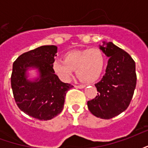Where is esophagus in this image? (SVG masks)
<instances>
[{
    "mask_svg": "<svg viewBox=\"0 0 148 148\" xmlns=\"http://www.w3.org/2000/svg\"><path fill=\"white\" fill-rule=\"evenodd\" d=\"M75 88H78V89H83L86 87V86H84V85H78V86H75Z\"/></svg>",
    "mask_w": 148,
    "mask_h": 148,
    "instance_id": "34e87169",
    "label": "esophagus"
}]
</instances>
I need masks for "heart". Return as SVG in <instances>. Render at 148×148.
<instances>
[{"instance_id": "1", "label": "heart", "mask_w": 148, "mask_h": 148, "mask_svg": "<svg viewBox=\"0 0 148 148\" xmlns=\"http://www.w3.org/2000/svg\"><path fill=\"white\" fill-rule=\"evenodd\" d=\"M64 61L55 60L52 69L63 82H69L76 70L81 80L91 83L98 80L106 69V56L98 47L85 48L66 52L63 55Z\"/></svg>"}]
</instances>
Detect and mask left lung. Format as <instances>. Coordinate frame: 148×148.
Here are the masks:
<instances>
[{
    "label": "left lung",
    "mask_w": 148,
    "mask_h": 148,
    "mask_svg": "<svg viewBox=\"0 0 148 148\" xmlns=\"http://www.w3.org/2000/svg\"><path fill=\"white\" fill-rule=\"evenodd\" d=\"M100 48L109 58L106 74L95 84L97 96L87 102L90 112L109 120L126 110L136 86V63L130 55L112 42Z\"/></svg>",
    "instance_id": "obj_1"
}]
</instances>
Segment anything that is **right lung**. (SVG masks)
Masks as SVG:
<instances>
[{
  "mask_svg": "<svg viewBox=\"0 0 148 148\" xmlns=\"http://www.w3.org/2000/svg\"><path fill=\"white\" fill-rule=\"evenodd\" d=\"M57 47L41 46L20 55L13 62L11 86L15 101L21 111L39 121H48L63 109L66 92L71 84L59 80L52 69ZM40 70V78L32 83L26 79L27 67Z\"/></svg>",
  "mask_w": 148,
  "mask_h": 148,
  "instance_id": "obj_1",
  "label": "right lung"
}]
</instances>
